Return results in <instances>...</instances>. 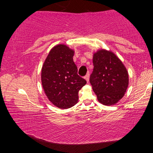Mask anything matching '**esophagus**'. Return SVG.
Wrapping results in <instances>:
<instances>
[{"instance_id": "obj_1", "label": "esophagus", "mask_w": 153, "mask_h": 153, "mask_svg": "<svg viewBox=\"0 0 153 153\" xmlns=\"http://www.w3.org/2000/svg\"><path fill=\"white\" fill-rule=\"evenodd\" d=\"M84 78H85V79L86 80V82L88 83L89 82V79H90V74H89V73H88L86 76H85V77H84Z\"/></svg>"}]
</instances>
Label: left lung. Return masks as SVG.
Returning a JSON list of instances; mask_svg holds the SVG:
<instances>
[{
    "label": "left lung",
    "mask_w": 153,
    "mask_h": 153,
    "mask_svg": "<svg viewBox=\"0 0 153 153\" xmlns=\"http://www.w3.org/2000/svg\"><path fill=\"white\" fill-rule=\"evenodd\" d=\"M94 69L90 82L98 102L115 105L123 98L129 84L128 72L113 52L100 49L93 55Z\"/></svg>",
    "instance_id": "obj_1"
}]
</instances>
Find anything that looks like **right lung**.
<instances>
[{
  "label": "right lung",
  "instance_id": "add662e5",
  "mask_svg": "<svg viewBox=\"0 0 153 153\" xmlns=\"http://www.w3.org/2000/svg\"><path fill=\"white\" fill-rule=\"evenodd\" d=\"M74 51L58 45L51 49L41 71L43 89L48 100L59 108L73 107L78 101V92L86 81L77 75L74 62Z\"/></svg>",
  "mask_w": 153,
  "mask_h": 153
}]
</instances>
